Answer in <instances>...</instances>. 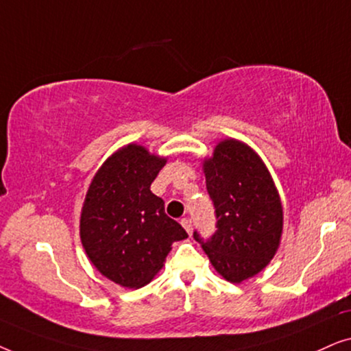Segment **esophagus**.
I'll return each mask as SVG.
<instances>
[{
	"mask_svg": "<svg viewBox=\"0 0 351 351\" xmlns=\"http://www.w3.org/2000/svg\"><path fill=\"white\" fill-rule=\"evenodd\" d=\"M180 223H182V227L186 230V233L191 234V230H193V223H191V219H189V217L182 219Z\"/></svg>",
	"mask_w": 351,
	"mask_h": 351,
	"instance_id": "34e87169",
	"label": "esophagus"
}]
</instances>
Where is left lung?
<instances>
[{"instance_id":"obj_1","label":"left lung","mask_w":351,"mask_h":351,"mask_svg":"<svg viewBox=\"0 0 351 351\" xmlns=\"http://www.w3.org/2000/svg\"><path fill=\"white\" fill-rule=\"evenodd\" d=\"M203 167L217 230L206 239L195 230L193 238L225 280L241 282L263 270L280 246V195L261 158L234 138L220 142Z\"/></svg>"}]
</instances>
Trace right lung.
Returning <instances> with one entry per match:
<instances>
[{"label":"right lung","mask_w":351,"mask_h":351,"mask_svg":"<svg viewBox=\"0 0 351 351\" xmlns=\"http://www.w3.org/2000/svg\"><path fill=\"white\" fill-rule=\"evenodd\" d=\"M165 165V158L129 143L90 182L81 210V243L94 267L119 286H145L162 268L171 244L189 237L150 190Z\"/></svg>","instance_id":"1"}]
</instances>
